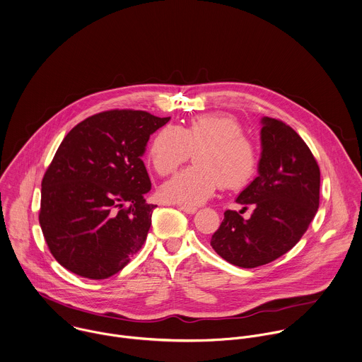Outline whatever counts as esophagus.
Returning a JSON list of instances; mask_svg holds the SVG:
<instances>
[{"instance_id":"1","label":"esophagus","mask_w":362,"mask_h":362,"mask_svg":"<svg viewBox=\"0 0 362 362\" xmlns=\"http://www.w3.org/2000/svg\"><path fill=\"white\" fill-rule=\"evenodd\" d=\"M179 209L183 211V213H186V214H194L196 211H197V207H193V206H179Z\"/></svg>"}]
</instances>
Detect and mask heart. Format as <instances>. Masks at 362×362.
I'll return each mask as SVG.
<instances>
[{"label": "heart", "mask_w": 362, "mask_h": 362, "mask_svg": "<svg viewBox=\"0 0 362 362\" xmlns=\"http://www.w3.org/2000/svg\"><path fill=\"white\" fill-rule=\"evenodd\" d=\"M192 152L194 165L160 186L165 202L203 204L220 183L227 189H240L257 170L255 149L244 136L243 127L230 115L206 114L185 127L165 125L153 136L148 159L158 175L166 176L186 162Z\"/></svg>", "instance_id": "1"}]
</instances>
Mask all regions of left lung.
<instances>
[{
    "instance_id": "1",
    "label": "left lung",
    "mask_w": 362,
    "mask_h": 362,
    "mask_svg": "<svg viewBox=\"0 0 362 362\" xmlns=\"http://www.w3.org/2000/svg\"><path fill=\"white\" fill-rule=\"evenodd\" d=\"M261 125L258 176L235 199L254 211L244 220L227 210L210 241L223 259L241 268L269 264L292 250L320 199V169L305 141L279 119L264 117Z\"/></svg>"
}]
</instances>
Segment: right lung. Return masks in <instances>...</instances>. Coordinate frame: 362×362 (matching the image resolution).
I'll use <instances>...</instances> for the list:
<instances>
[{
    "instance_id": "1",
    "label": "right lung",
    "mask_w": 362,
    "mask_h": 362,
    "mask_svg": "<svg viewBox=\"0 0 362 362\" xmlns=\"http://www.w3.org/2000/svg\"><path fill=\"white\" fill-rule=\"evenodd\" d=\"M170 117L111 110L77 124L42 180L39 223L54 259L67 271L105 279L144 245L155 204L142 156Z\"/></svg>"
}]
</instances>
